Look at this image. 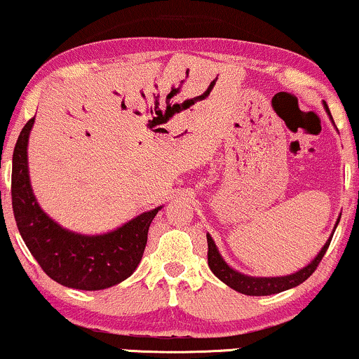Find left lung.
Listing matches in <instances>:
<instances>
[{
	"instance_id": "obj_1",
	"label": "left lung",
	"mask_w": 359,
	"mask_h": 359,
	"mask_svg": "<svg viewBox=\"0 0 359 359\" xmlns=\"http://www.w3.org/2000/svg\"><path fill=\"white\" fill-rule=\"evenodd\" d=\"M323 106H325V111L328 113L331 123L334 125L333 116H331L326 101H323ZM339 218H341V215H339ZM339 218H338V221H336L333 233H334L336 226H338ZM331 238H333V234H331L330 240L325 243V246L321 248L320 253L315 256V259H313L308 266L298 269L296 273L286 274V276H248V274L236 271V269H233L231 266H229L226 261L223 259V256H221L218 246H216V243L213 241V238H211V234L206 233L208 266H210V269L213 271V274L218 278V280L223 281L224 285H228L229 287H233V290L238 291V293H243L248 296L276 294V293H281V291L291 290V287L302 285L303 281H306L308 278L315 273L316 266L320 264V261L323 259V256H325L326 250H328Z\"/></svg>"
}]
</instances>
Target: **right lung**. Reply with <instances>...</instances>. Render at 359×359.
Listing matches in <instances>:
<instances>
[{
	"label": "right lung",
	"instance_id": "obj_1",
	"mask_svg": "<svg viewBox=\"0 0 359 359\" xmlns=\"http://www.w3.org/2000/svg\"><path fill=\"white\" fill-rule=\"evenodd\" d=\"M33 125L31 118L20 133L11 175L13 213L29 253L51 280L74 290L98 291L125 281L138 268L149 224L163 206L101 234H81L57 224L41 210L31 188L28 141Z\"/></svg>",
	"mask_w": 359,
	"mask_h": 359
}]
</instances>
